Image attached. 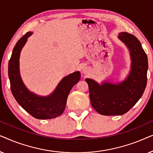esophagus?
<instances>
[{"mask_svg": "<svg viewBox=\"0 0 153 153\" xmlns=\"http://www.w3.org/2000/svg\"><path fill=\"white\" fill-rule=\"evenodd\" d=\"M88 71H89V70L88 68H84L82 70V72H83V74H88Z\"/></svg>", "mask_w": 153, "mask_h": 153, "instance_id": "34e87169", "label": "esophagus"}]
</instances>
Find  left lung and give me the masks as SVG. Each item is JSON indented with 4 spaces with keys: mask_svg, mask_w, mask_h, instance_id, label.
I'll return each mask as SVG.
<instances>
[{
    "mask_svg": "<svg viewBox=\"0 0 153 153\" xmlns=\"http://www.w3.org/2000/svg\"><path fill=\"white\" fill-rule=\"evenodd\" d=\"M118 38L128 48L131 57V70L126 79L119 83L104 81L100 85L85 79L92 106L104 116L127 113L141 97L147 84L148 57L141 42L134 35L125 32L119 33Z\"/></svg>",
    "mask_w": 153,
    "mask_h": 153,
    "instance_id": "left-lung-1",
    "label": "left lung"
}]
</instances>
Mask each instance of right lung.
<instances>
[{"label":"right lung","instance_id":"right-lung-1","mask_svg":"<svg viewBox=\"0 0 153 153\" xmlns=\"http://www.w3.org/2000/svg\"><path fill=\"white\" fill-rule=\"evenodd\" d=\"M32 34V32L26 33L14 47L8 64L11 91L18 104L33 117L42 120L54 118L63 113L69 93L80 80L81 74L78 71L65 76L53 93L48 96H39L29 91L20 75L19 57L27 39Z\"/></svg>","mask_w":153,"mask_h":153}]
</instances>
